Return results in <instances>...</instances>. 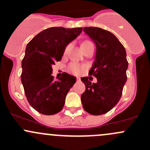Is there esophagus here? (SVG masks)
Segmentation results:
<instances>
[{"label": "esophagus", "mask_w": 150, "mask_h": 150, "mask_svg": "<svg viewBox=\"0 0 150 150\" xmlns=\"http://www.w3.org/2000/svg\"><path fill=\"white\" fill-rule=\"evenodd\" d=\"M77 81H81V79H80V78H77Z\"/></svg>", "instance_id": "esophagus-1"}]
</instances>
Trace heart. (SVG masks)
I'll return each mask as SVG.
<instances>
[{"label": "heart", "mask_w": 150, "mask_h": 150, "mask_svg": "<svg viewBox=\"0 0 150 150\" xmlns=\"http://www.w3.org/2000/svg\"><path fill=\"white\" fill-rule=\"evenodd\" d=\"M90 43V41H88V40H85V41L83 42L82 45H83L85 43ZM68 48H69V46L67 47L66 51L67 50ZM85 69H86V67L83 65H80V64H76V63H71V64L69 65V67H68V69H69L71 72H72V73L74 74L81 73V72H82V71H83Z\"/></svg>", "instance_id": "1"}]
</instances>
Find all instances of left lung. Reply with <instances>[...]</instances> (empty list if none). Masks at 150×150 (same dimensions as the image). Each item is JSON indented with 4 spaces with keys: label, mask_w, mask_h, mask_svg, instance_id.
Returning <instances> with one entry per match:
<instances>
[{
    "label": "left lung",
    "mask_w": 150,
    "mask_h": 150,
    "mask_svg": "<svg viewBox=\"0 0 150 150\" xmlns=\"http://www.w3.org/2000/svg\"><path fill=\"white\" fill-rule=\"evenodd\" d=\"M96 46L95 61L89 75L97 79L91 83L92 77H83L86 91L81 95L83 107L87 112L100 115L111 110L120 100L127 80L128 63L124 46L112 33L99 28H83Z\"/></svg>",
    "instance_id": "obj_1"
}]
</instances>
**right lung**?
<instances>
[{
    "mask_svg": "<svg viewBox=\"0 0 150 150\" xmlns=\"http://www.w3.org/2000/svg\"><path fill=\"white\" fill-rule=\"evenodd\" d=\"M82 30V28H50L35 36L27 46L21 81L28 102L38 112L51 115L62 110L67 93L76 78L63 72L55 80L51 66L62 59L66 46Z\"/></svg>",
    "mask_w": 150,
    "mask_h": 150,
    "instance_id": "right-lung-1",
    "label": "right lung"
}]
</instances>
